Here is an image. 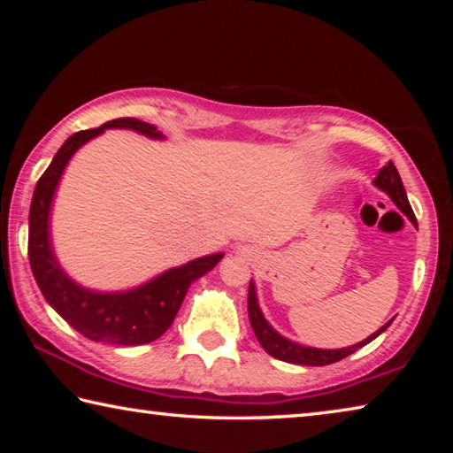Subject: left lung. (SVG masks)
Wrapping results in <instances>:
<instances>
[{
	"label": "left lung",
	"instance_id": "obj_1",
	"mask_svg": "<svg viewBox=\"0 0 453 453\" xmlns=\"http://www.w3.org/2000/svg\"><path fill=\"white\" fill-rule=\"evenodd\" d=\"M373 186L380 188L381 191H386V194L394 199L397 208L410 218L411 224H416V216H413L408 196H405L402 178L392 162H388V165H383L378 172V175H375L373 180ZM248 313H250L251 329H254L257 342L262 343V348L267 351V354L275 359H281V362L297 364V365H329V364L340 362V359L351 356L359 348H364L365 343L375 340L381 332H386L388 326L394 321L389 319L386 326H381L378 332H373L370 337H365L364 342L356 343V346L342 348V349H318V348H305V346H300V343L288 340V337L280 335L270 324H267V319L264 318V313L257 305V294H256L254 281H250V289H248Z\"/></svg>",
	"mask_w": 453,
	"mask_h": 453
}]
</instances>
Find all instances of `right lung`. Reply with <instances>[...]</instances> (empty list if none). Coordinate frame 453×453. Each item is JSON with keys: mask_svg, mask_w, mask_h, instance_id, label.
I'll return each instance as SVG.
<instances>
[{"mask_svg": "<svg viewBox=\"0 0 453 453\" xmlns=\"http://www.w3.org/2000/svg\"><path fill=\"white\" fill-rule=\"evenodd\" d=\"M110 127L134 129L151 140H164V134L156 126L145 124L135 118H119L105 121L96 129H86L70 135L61 145L48 170L35 183L29 208V237L27 254L34 278L48 303L56 310L75 332L91 342L118 343V346H142L157 340L173 324L183 297L191 281L208 273L218 265L224 254L197 257L186 265L173 267L159 273L143 286L127 291L102 294L81 288L65 275L58 264L50 240V211L56 196L58 183L67 162L83 143L94 140Z\"/></svg>", "mask_w": 453, "mask_h": 453, "instance_id": "right-lung-1", "label": "right lung"}]
</instances>
